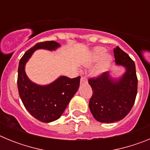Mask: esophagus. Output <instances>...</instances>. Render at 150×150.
I'll list each match as a JSON object with an SVG mask.
<instances>
[{
	"mask_svg": "<svg viewBox=\"0 0 150 150\" xmlns=\"http://www.w3.org/2000/svg\"><path fill=\"white\" fill-rule=\"evenodd\" d=\"M86 82H87L86 78L85 77V76H82L81 79H80V83H81V84H83V83H86Z\"/></svg>",
	"mask_w": 150,
	"mask_h": 150,
	"instance_id": "1",
	"label": "esophagus"
}]
</instances>
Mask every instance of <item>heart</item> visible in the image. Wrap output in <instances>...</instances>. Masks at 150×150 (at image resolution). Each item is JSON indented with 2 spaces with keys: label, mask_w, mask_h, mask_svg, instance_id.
<instances>
[{
  "label": "heart",
  "mask_w": 150,
  "mask_h": 150,
  "mask_svg": "<svg viewBox=\"0 0 150 150\" xmlns=\"http://www.w3.org/2000/svg\"><path fill=\"white\" fill-rule=\"evenodd\" d=\"M105 49L102 48V47H96L93 50V53H92V62H98V60H100L105 54ZM111 62H112V57L110 55H105L102 59L101 62H100V65L98 66V67L95 71V75H98V74L104 72L110 67Z\"/></svg>",
  "instance_id": "heart-1"
}]
</instances>
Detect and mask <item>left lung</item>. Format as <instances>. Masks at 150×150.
Listing matches in <instances>:
<instances>
[{"instance_id":"left-lung-1","label":"left lung","mask_w":150,"mask_h":150,"mask_svg":"<svg viewBox=\"0 0 150 150\" xmlns=\"http://www.w3.org/2000/svg\"><path fill=\"white\" fill-rule=\"evenodd\" d=\"M117 64L126 72L118 80H112L107 72L88 79L92 89L89 109L97 121L112 123L124 119L132 110L137 93V77L134 61L116 46L113 50Z\"/></svg>"}]
</instances>
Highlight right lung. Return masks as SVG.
<instances>
[{"label":"right lung","mask_w":150,"mask_h":150,"mask_svg":"<svg viewBox=\"0 0 150 150\" xmlns=\"http://www.w3.org/2000/svg\"><path fill=\"white\" fill-rule=\"evenodd\" d=\"M60 46L53 40L37 43L25 52L20 59L18 69V94L24 106L34 118L43 122L58 120L79 86L80 76H61L48 86H38L30 82L25 72V64L30 55L38 49L55 50Z\"/></svg>","instance_id":"obj_1"}]
</instances>
